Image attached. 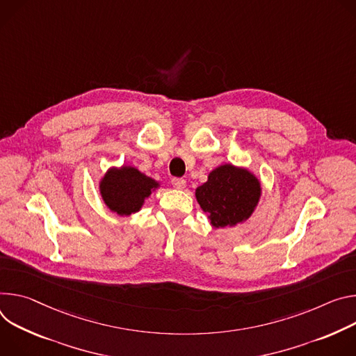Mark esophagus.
<instances>
[{
  "instance_id": "esophagus-1",
  "label": "esophagus",
  "mask_w": 356,
  "mask_h": 356,
  "mask_svg": "<svg viewBox=\"0 0 356 356\" xmlns=\"http://www.w3.org/2000/svg\"><path fill=\"white\" fill-rule=\"evenodd\" d=\"M171 184H172V186H174V188H177V189H182V188H185L186 181H185L184 178H172V179H171Z\"/></svg>"
}]
</instances>
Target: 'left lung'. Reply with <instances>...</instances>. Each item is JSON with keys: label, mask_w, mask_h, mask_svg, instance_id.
I'll use <instances>...</instances> for the list:
<instances>
[{"label": "left lung", "mask_w": 356, "mask_h": 356, "mask_svg": "<svg viewBox=\"0 0 356 356\" xmlns=\"http://www.w3.org/2000/svg\"><path fill=\"white\" fill-rule=\"evenodd\" d=\"M260 198V184L248 170L230 164L213 170L196 188V201L215 227L233 226L248 219Z\"/></svg>", "instance_id": "1"}]
</instances>
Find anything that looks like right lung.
<instances>
[{
	"instance_id": "obj_1",
	"label": "right lung",
	"mask_w": 356,
	"mask_h": 356,
	"mask_svg": "<svg viewBox=\"0 0 356 356\" xmlns=\"http://www.w3.org/2000/svg\"><path fill=\"white\" fill-rule=\"evenodd\" d=\"M156 186L158 182L138 170L123 167L104 175L100 182V192L110 211L118 215H130L140 211L144 200Z\"/></svg>"
}]
</instances>
